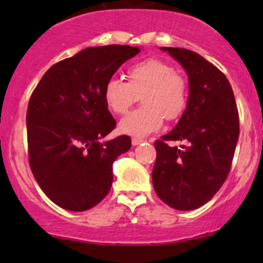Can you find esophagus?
Masks as SVG:
<instances>
[{
	"label": "esophagus",
	"instance_id": "esophagus-1",
	"mask_svg": "<svg viewBox=\"0 0 263 263\" xmlns=\"http://www.w3.org/2000/svg\"><path fill=\"white\" fill-rule=\"evenodd\" d=\"M141 142H144V140H142V139H137V137H134V139H132V145H134V146H136V145H140Z\"/></svg>",
	"mask_w": 263,
	"mask_h": 263
}]
</instances>
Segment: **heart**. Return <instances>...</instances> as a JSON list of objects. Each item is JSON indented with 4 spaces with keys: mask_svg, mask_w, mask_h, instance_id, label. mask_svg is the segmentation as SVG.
Returning a JSON list of instances; mask_svg holds the SVG:
<instances>
[{
    "mask_svg": "<svg viewBox=\"0 0 263 263\" xmlns=\"http://www.w3.org/2000/svg\"><path fill=\"white\" fill-rule=\"evenodd\" d=\"M128 82L112 78L104 85L103 98L108 109L116 115L128 112L142 96L144 108L129 113L119 123V131L137 139L156 132L166 121H176L188 104V86L183 76L169 63L150 58L141 61L127 71Z\"/></svg>",
    "mask_w": 263,
    "mask_h": 263,
    "instance_id": "1",
    "label": "heart"
}]
</instances>
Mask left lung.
Segmentation results:
<instances>
[{"label": "left lung", "instance_id": "8db88e82", "mask_svg": "<svg viewBox=\"0 0 263 263\" xmlns=\"http://www.w3.org/2000/svg\"><path fill=\"white\" fill-rule=\"evenodd\" d=\"M188 76V104L177 126L155 142L153 184L163 202L176 210H195L220 190L229 174L239 137L234 92L224 73L202 55L161 47ZM166 141H184L181 149Z\"/></svg>", "mask_w": 263, "mask_h": 263}]
</instances>
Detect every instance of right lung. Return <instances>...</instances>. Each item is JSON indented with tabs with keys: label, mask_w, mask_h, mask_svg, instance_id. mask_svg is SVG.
I'll return each instance as SVG.
<instances>
[{
	"label": "right lung",
	"mask_w": 263,
	"mask_h": 263,
	"mask_svg": "<svg viewBox=\"0 0 263 263\" xmlns=\"http://www.w3.org/2000/svg\"><path fill=\"white\" fill-rule=\"evenodd\" d=\"M139 47H90L53 65L31 94L26 113L29 164L55 205L85 211L100 202L113 182V161L131 148L128 136L105 141L116 119L104 85Z\"/></svg>",
	"instance_id": "1"
}]
</instances>
